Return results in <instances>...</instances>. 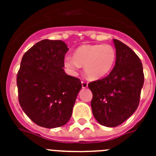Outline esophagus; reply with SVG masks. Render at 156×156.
I'll use <instances>...</instances> for the list:
<instances>
[{"label": "esophagus", "mask_w": 156, "mask_h": 156, "mask_svg": "<svg viewBox=\"0 0 156 156\" xmlns=\"http://www.w3.org/2000/svg\"><path fill=\"white\" fill-rule=\"evenodd\" d=\"M82 87H83V88L87 87H88L87 82H86V81H84V80L82 81Z\"/></svg>", "instance_id": "1"}]
</instances>
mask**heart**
Masks as SVG:
<instances>
[{"label":"heart","mask_w":156,"mask_h":156,"mask_svg":"<svg viewBox=\"0 0 156 156\" xmlns=\"http://www.w3.org/2000/svg\"><path fill=\"white\" fill-rule=\"evenodd\" d=\"M116 59V49L112 45L85 44L76 50L74 56H66L64 64L73 74H76L81 66H83L86 75L90 79L98 80L110 73Z\"/></svg>","instance_id":"heart-1"}]
</instances>
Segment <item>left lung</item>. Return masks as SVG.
I'll return each mask as SVG.
<instances>
[{"label":"left lung","mask_w":156,"mask_h":156,"mask_svg":"<svg viewBox=\"0 0 156 156\" xmlns=\"http://www.w3.org/2000/svg\"><path fill=\"white\" fill-rule=\"evenodd\" d=\"M115 66L108 75L88 84L93 94L91 109L99 123L116 127L138 108L144 83L143 64L138 55L118 40Z\"/></svg>","instance_id":"left-lung-1"}]
</instances>
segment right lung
<instances>
[{
  "label": "right lung",
  "instance_id": "obj_1",
  "mask_svg": "<svg viewBox=\"0 0 156 156\" xmlns=\"http://www.w3.org/2000/svg\"><path fill=\"white\" fill-rule=\"evenodd\" d=\"M68 50L61 40H43L22 58L17 74L18 101L28 117L41 127L66 125L82 88L79 78L64 71Z\"/></svg>",
  "mask_w": 156,
  "mask_h": 156
}]
</instances>
